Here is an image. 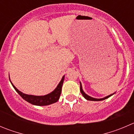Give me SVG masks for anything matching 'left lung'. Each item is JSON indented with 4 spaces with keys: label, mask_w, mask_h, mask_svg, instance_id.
<instances>
[{
    "label": "left lung",
    "mask_w": 134,
    "mask_h": 134,
    "mask_svg": "<svg viewBox=\"0 0 134 134\" xmlns=\"http://www.w3.org/2000/svg\"><path fill=\"white\" fill-rule=\"evenodd\" d=\"M80 92H81V93H82V96H84V98L86 99L87 100H90V101H102V100L108 98V97H111V96H112V95H113V94L109 95V96H107V97H104V98H102V99H96V98H93V97H90V96H88V95H87V94H86V93H84V92H83L82 88L81 83H80Z\"/></svg>",
    "instance_id": "obj_1"
}]
</instances>
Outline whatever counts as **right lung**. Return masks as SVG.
I'll use <instances>...</instances> for the list:
<instances>
[{
	"instance_id": "right-lung-1",
	"label": "right lung",
	"mask_w": 134,
	"mask_h": 134,
	"mask_svg": "<svg viewBox=\"0 0 134 134\" xmlns=\"http://www.w3.org/2000/svg\"><path fill=\"white\" fill-rule=\"evenodd\" d=\"M63 80H64V76H63L62 80L60 81L59 84H58L57 88L53 91L51 93H48L47 95L42 96H32V95H27L25 94V93H22L19 90H18L12 83V85L14 88L17 92L19 94V96L27 101L29 103H31L35 105H39V106H43V105H48L52 104V103H55L58 101L60 97L61 92H62V85H63ZM11 82V81H10Z\"/></svg>"
}]
</instances>
